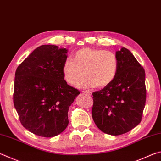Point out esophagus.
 Returning a JSON list of instances; mask_svg holds the SVG:
<instances>
[{
  "label": "esophagus",
  "instance_id": "esophagus-1",
  "mask_svg": "<svg viewBox=\"0 0 161 161\" xmlns=\"http://www.w3.org/2000/svg\"><path fill=\"white\" fill-rule=\"evenodd\" d=\"M82 92H83V93H86V94H88V95H92V92H91L90 91H89V90L83 91Z\"/></svg>",
  "mask_w": 161,
  "mask_h": 161
}]
</instances>
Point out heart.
Returning a JSON list of instances; mask_svg holds the SVG:
<instances>
[{
	"mask_svg": "<svg viewBox=\"0 0 161 161\" xmlns=\"http://www.w3.org/2000/svg\"><path fill=\"white\" fill-rule=\"evenodd\" d=\"M71 59L65 60L63 65L64 80L75 86L83 77L80 84L81 88L109 85L118 74L119 63L113 52L101 49L84 48L76 51Z\"/></svg>",
	"mask_w": 161,
	"mask_h": 161,
	"instance_id": "1",
	"label": "heart"
}]
</instances>
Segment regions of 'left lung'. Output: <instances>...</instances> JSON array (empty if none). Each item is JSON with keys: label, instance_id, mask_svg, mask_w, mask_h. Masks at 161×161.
<instances>
[{"label": "left lung", "instance_id": "left-lung-1", "mask_svg": "<svg viewBox=\"0 0 161 161\" xmlns=\"http://www.w3.org/2000/svg\"><path fill=\"white\" fill-rule=\"evenodd\" d=\"M119 67L115 80L92 93V118L103 132L117 136L137 126L142 119L147 89L145 71L125 48L116 52Z\"/></svg>", "mask_w": 161, "mask_h": 161}]
</instances>
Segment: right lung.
Returning <instances> with one entry per match:
<instances>
[{
	"instance_id": "obj_1",
	"label": "right lung",
	"mask_w": 161,
	"mask_h": 161,
	"mask_svg": "<svg viewBox=\"0 0 161 161\" xmlns=\"http://www.w3.org/2000/svg\"><path fill=\"white\" fill-rule=\"evenodd\" d=\"M66 48L42 45L17 67L13 103L23 127L36 135L53 137L68 127V110L80 91L64 80Z\"/></svg>"
}]
</instances>
